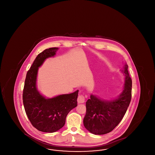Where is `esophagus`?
Listing matches in <instances>:
<instances>
[{
  "instance_id": "1",
  "label": "esophagus",
  "mask_w": 155,
  "mask_h": 155,
  "mask_svg": "<svg viewBox=\"0 0 155 155\" xmlns=\"http://www.w3.org/2000/svg\"><path fill=\"white\" fill-rule=\"evenodd\" d=\"M77 101L78 103H82L85 102V96L82 95H79L78 96V99H77Z\"/></svg>"
}]
</instances>
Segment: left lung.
<instances>
[{"label": "left lung", "instance_id": "left-lung-1", "mask_svg": "<svg viewBox=\"0 0 155 155\" xmlns=\"http://www.w3.org/2000/svg\"><path fill=\"white\" fill-rule=\"evenodd\" d=\"M125 63L123 70L125 75L124 90L117 99L106 101L93 95L86 102L87 111L84 118L85 128L95 135L110 133L123 118L131 99L132 80Z\"/></svg>", "mask_w": 155, "mask_h": 155}]
</instances>
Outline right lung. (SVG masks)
<instances>
[{
	"label": "right lung",
	"instance_id": "1",
	"mask_svg": "<svg viewBox=\"0 0 155 155\" xmlns=\"http://www.w3.org/2000/svg\"><path fill=\"white\" fill-rule=\"evenodd\" d=\"M58 49V48L46 49L37 56L27 71L23 89L22 101L26 114L32 125L45 133H54L61 128L68 113L77 106L78 90L51 99H46L37 90L38 67L46 58L54 56Z\"/></svg>",
	"mask_w": 155,
	"mask_h": 155
}]
</instances>
